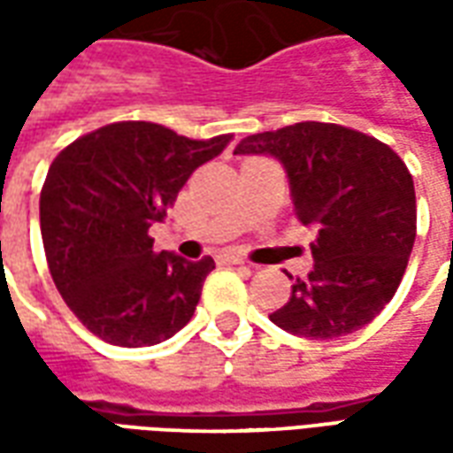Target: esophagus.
<instances>
[{
	"label": "esophagus",
	"mask_w": 453,
	"mask_h": 453,
	"mask_svg": "<svg viewBox=\"0 0 453 453\" xmlns=\"http://www.w3.org/2000/svg\"><path fill=\"white\" fill-rule=\"evenodd\" d=\"M218 259H220V262H226V265H245V257L235 255V252H223Z\"/></svg>",
	"instance_id": "1"
}]
</instances>
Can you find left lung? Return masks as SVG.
<instances>
[{
  "label": "left lung",
  "instance_id": "1",
  "mask_svg": "<svg viewBox=\"0 0 453 453\" xmlns=\"http://www.w3.org/2000/svg\"><path fill=\"white\" fill-rule=\"evenodd\" d=\"M235 155L279 159L296 218L318 230L313 269L296 279L272 323L313 340L369 325L398 291L415 242V184L405 162L366 133L318 120L247 135Z\"/></svg>",
  "mask_w": 453,
  "mask_h": 453
}]
</instances>
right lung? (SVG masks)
<instances>
[{
	"instance_id": "right-lung-1",
	"label": "right lung",
	"mask_w": 453,
	"mask_h": 453,
	"mask_svg": "<svg viewBox=\"0 0 453 453\" xmlns=\"http://www.w3.org/2000/svg\"><path fill=\"white\" fill-rule=\"evenodd\" d=\"M230 138L191 140L159 123L119 120L53 159L41 188L45 259L89 333L116 347H150L191 320L216 262L155 252L148 230Z\"/></svg>"
}]
</instances>
